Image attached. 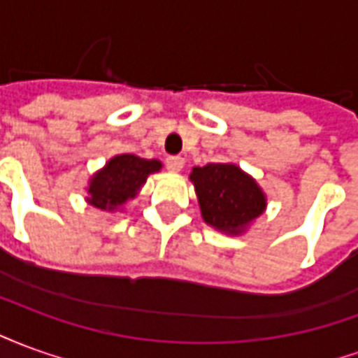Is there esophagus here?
Here are the masks:
<instances>
[{
    "instance_id": "esophagus-1",
    "label": "esophagus",
    "mask_w": 358,
    "mask_h": 358,
    "mask_svg": "<svg viewBox=\"0 0 358 358\" xmlns=\"http://www.w3.org/2000/svg\"><path fill=\"white\" fill-rule=\"evenodd\" d=\"M184 163H186V161H184L182 157H169V159H166V169L171 172H180L184 169Z\"/></svg>"
}]
</instances>
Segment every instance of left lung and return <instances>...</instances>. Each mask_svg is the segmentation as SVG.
Returning a JSON list of instances; mask_svg holds the SVG:
<instances>
[{
    "label": "left lung",
    "mask_w": 358,
    "mask_h": 358,
    "mask_svg": "<svg viewBox=\"0 0 358 358\" xmlns=\"http://www.w3.org/2000/svg\"><path fill=\"white\" fill-rule=\"evenodd\" d=\"M189 180L203 220L218 232L241 236L266 210L263 187L236 163L194 166Z\"/></svg>",
    "instance_id": "obj_1"
}]
</instances>
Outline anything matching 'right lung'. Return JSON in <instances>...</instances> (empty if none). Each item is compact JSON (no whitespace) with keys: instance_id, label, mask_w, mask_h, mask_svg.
<instances>
[{"instance_id":"add662e5","label":"right lung","mask_w":358,"mask_h":358,"mask_svg":"<svg viewBox=\"0 0 358 358\" xmlns=\"http://www.w3.org/2000/svg\"><path fill=\"white\" fill-rule=\"evenodd\" d=\"M163 169L157 159H141L132 153L110 157L103 169L88 180L86 201L99 210L117 213L140 194L151 174Z\"/></svg>"}]
</instances>
